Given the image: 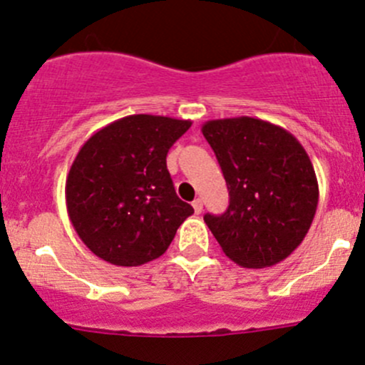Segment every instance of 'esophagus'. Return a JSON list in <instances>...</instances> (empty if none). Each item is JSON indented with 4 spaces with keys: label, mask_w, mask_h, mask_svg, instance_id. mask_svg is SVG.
I'll use <instances>...</instances> for the list:
<instances>
[{
    "label": "esophagus",
    "mask_w": 365,
    "mask_h": 365,
    "mask_svg": "<svg viewBox=\"0 0 365 365\" xmlns=\"http://www.w3.org/2000/svg\"><path fill=\"white\" fill-rule=\"evenodd\" d=\"M192 208H194V212H196V213H201V212H203V201H201L200 197H197V200H194Z\"/></svg>",
    "instance_id": "1"
}]
</instances>
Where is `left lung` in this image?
I'll return each instance as SVG.
<instances>
[{"label":"left lung","instance_id":"obj_1","mask_svg":"<svg viewBox=\"0 0 365 365\" xmlns=\"http://www.w3.org/2000/svg\"><path fill=\"white\" fill-rule=\"evenodd\" d=\"M201 132L230 190L226 212L205 215L224 254L245 268L286 259L307 235L319 197L304 146L279 125L251 116L210 120Z\"/></svg>","mask_w":365,"mask_h":365}]
</instances>
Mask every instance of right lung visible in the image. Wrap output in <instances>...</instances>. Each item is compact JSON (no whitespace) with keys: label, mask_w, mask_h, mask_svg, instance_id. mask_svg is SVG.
Masks as SVG:
<instances>
[{"label":"right lung","mask_w":365,"mask_h":365,"mask_svg":"<svg viewBox=\"0 0 365 365\" xmlns=\"http://www.w3.org/2000/svg\"><path fill=\"white\" fill-rule=\"evenodd\" d=\"M190 120L132 114L95 132L72 162L65 197L88 249L118 267H139L168 251L194 208L175 192L169 148Z\"/></svg>","instance_id":"obj_1"}]
</instances>
